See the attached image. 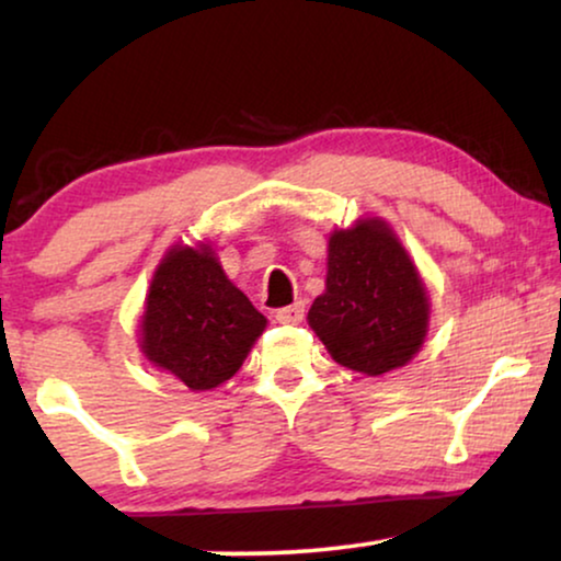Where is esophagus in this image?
Returning a JSON list of instances; mask_svg holds the SVG:
<instances>
[{
    "label": "esophagus",
    "instance_id": "1",
    "mask_svg": "<svg viewBox=\"0 0 561 561\" xmlns=\"http://www.w3.org/2000/svg\"><path fill=\"white\" fill-rule=\"evenodd\" d=\"M304 311H306L304 304L296 301V304L283 306V309L275 311V319H278L280 324H301V321H304Z\"/></svg>",
    "mask_w": 561,
    "mask_h": 561
}]
</instances>
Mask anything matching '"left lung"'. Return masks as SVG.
<instances>
[{
  "mask_svg": "<svg viewBox=\"0 0 561 561\" xmlns=\"http://www.w3.org/2000/svg\"><path fill=\"white\" fill-rule=\"evenodd\" d=\"M309 327L334 363L382 375L411 363L428 329V298L416 265L382 219H359L329 237L327 290Z\"/></svg>",
  "mask_w": 561,
  "mask_h": 561,
  "instance_id": "1",
  "label": "left lung"
}]
</instances>
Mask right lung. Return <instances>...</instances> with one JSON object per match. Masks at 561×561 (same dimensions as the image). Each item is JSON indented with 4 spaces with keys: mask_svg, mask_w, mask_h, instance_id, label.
<instances>
[{
    "mask_svg": "<svg viewBox=\"0 0 561 561\" xmlns=\"http://www.w3.org/2000/svg\"><path fill=\"white\" fill-rule=\"evenodd\" d=\"M267 319L227 278L209 244H175L152 275L140 347L191 390H211L240 370Z\"/></svg>",
    "mask_w": 561,
    "mask_h": 561,
    "instance_id": "1",
    "label": "right lung"
}]
</instances>
